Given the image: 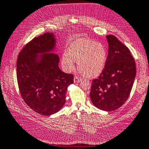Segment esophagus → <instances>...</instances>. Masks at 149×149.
Returning <instances> with one entry per match:
<instances>
[{
    "instance_id": "obj_1",
    "label": "esophagus",
    "mask_w": 149,
    "mask_h": 149,
    "mask_svg": "<svg viewBox=\"0 0 149 149\" xmlns=\"http://www.w3.org/2000/svg\"><path fill=\"white\" fill-rule=\"evenodd\" d=\"M81 80H82V79L80 78L79 77H78V76H75L74 77V83H80Z\"/></svg>"
}]
</instances>
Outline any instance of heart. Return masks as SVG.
Returning a JSON list of instances; mask_svg holds the SVG:
<instances>
[{"instance_id":"b5f03b06","label":"heart","mask_w":149,"mask_h":149,"mask_svg":"<svg viewBox=\"0 0 149 149\" xmlns=\"http://www.w3.org/2000/svg\"><path fill=\"white\" fill-rule=\"evenodd\" d=\"M78 61L79 68L87 77H94L104 70L107 62V51L101 43L87 39H77L63 54L61 62L66 72H71Z\"/></svg>"}]
</instances>
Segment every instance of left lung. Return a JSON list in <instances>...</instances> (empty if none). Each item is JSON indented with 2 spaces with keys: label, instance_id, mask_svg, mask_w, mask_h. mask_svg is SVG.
<instances>
[{
  "label": "left lung",
  "instance_id": "1",
  "mask_svg": "<svg viewBox=\"0 0 149 149\" xmlns=\"http://www.w3.org/2000/svg\"><path fill=\"white\" fill-rule=\"evenodd\" d=\"M108 55L104 70L92 81L90 96L98 109L112 111L121 107L131 93L136 74L133 57L113 35L106 36Z\"/></svg>",
  "mask_w": 149,
  "mask_h": 149
}]
</instances>
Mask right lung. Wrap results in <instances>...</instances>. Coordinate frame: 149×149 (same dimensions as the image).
I'll return each mask as SVG.
<instances>
[{"label":"right lung","mask_w":149,"mask_h":149,"mask_svg":"<svg viewBox=\"0 0 149 149\" xmlns=\"http://www.w3.org/2000/svg\"><path fill=\"white\" fill-rule=\"evenodd\" d=\"M56 38L46 33L28 43L19 53L17 77L22 99L34 111L53 115L66 102V91L74 83V76L59 68L56 51Z\"/></svg>","instance_id":"add662e5"}]
</instances>
